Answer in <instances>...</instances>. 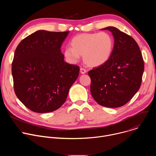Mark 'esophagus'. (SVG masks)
I'll list each match as a JSON object with an SVG mask.
<instances>
[{
	"label": "esophagus",
	"instance_id": "obj_1",
	"mask_svg": "<svg viewBox=\"0 0 156 156\" xmlns=\"http://www.w3.org/2000/svg\"><path fill=\"white\" fill-rule=\"evenodd\" d=\"M80 73H81V74H84V73H86V70L85 69H83V68H81V69H80Z\"/></svg>",
	"mask_w": 156,
	"mask_h": 156
}]
</instances>
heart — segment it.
I'll list each match as a JSON object with an SVG mask.
<instances>
[{
  "label": "heart",
  "instance_id": "1",
  "mask_svg": "<svg viewBox=\"0 0 156 156\" xmlns=\"http://www.w3.org/2000/svg\"><path fill=\"white\" fill-rule=\"evenodd\" d=\"M71 48L65 49L63 55L69 62L75 63L83 57L84 62L90 67H98L108 62L114 48V40L105 32L82 33L74 36Z\"/></svg>",
  "mask_w": 156,
  "mask_h": 156
}]
</instances>
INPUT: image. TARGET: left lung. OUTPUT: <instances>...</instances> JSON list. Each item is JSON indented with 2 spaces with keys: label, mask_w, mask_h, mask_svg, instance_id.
Returning <instances> with one entry per match:
<instances>
[{
  "label": "left lung",
  "mask_w": 156,
  "mask_h": 156,
  "mask_svg": "<svg viewBox=\"0 0 156 156\" xmlns=\"http://www.w3.org/2000/svg\"><path fill=\"white\" fill-rule=\"evenodd\" d=\"M114 46L107 63L88 72L91 93L101 105L117 108L130 101L139 90L144 72L141 52L135 39L117 28L108 27Z\"/></svg>",
  "instance_id": "obj_1"
}]
</instances>
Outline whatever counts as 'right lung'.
<instances>
[{
  "instance_id": "1",
  "label": "right lung",
  "mask_w": 156,
  "mask_h": 156,
  "mask_svg": "<svg viewBox=\"0 0 156 156\" xmlns=\"http://www.w3.org/2000/svg\"><path fill=\"white\" fill-rule=\"evenodd\" d=\"M69 31L38 30L18 45L12 65L18 99L37 113L51 112L65 102L80 67L64 61L60 48Z\"/></svg>"
}]
</instances>
